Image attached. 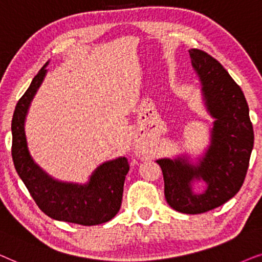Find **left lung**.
<instances>
[{
    "instance_id": "8db88e82",
    "label": "left lung",
    "mask_w": 262,
    "mask_h": 262,
    "mask_svg": "<svg viewBox=\"0 0 262 262\" xmlns=\"http://www.w3.org/2000/svg\"><path fill=\"white\" fill-rule=\"evenodd\" d=\"M189 55L200 79L202 102L214 120L210 146L195 163L187 155L157 163L162 167L167 204L181 213L200 214L238 193L248 170L254 132L245 95L224 67L198 49H190ZM195 182L205 183L201 193L193 191Z\"/></svg>"
}]
</instances>
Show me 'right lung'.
Here are the masks:
<instances>
[{"label":"right lung","mask_w":262,"mask_h":262,"mask_svg":"<svg viewBox=\"0 0 262 262\" xmlns=\"http://www.w3.org/2000/svg\"><path fill=\"white\" fill-rule=\"evenodd\" d=\"M47 62L21 98L12 120V157L17 175L25 183L38 207L52 219L85 226L113 219L120 211L129 164L125 157L107 160L97 167L86 183L63 182L49 175L31 156L25 121L31 102L47 75Z\"/></svg>","instance_id":"right-lung-1"}]
</instances>
